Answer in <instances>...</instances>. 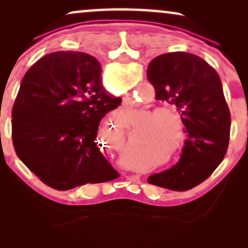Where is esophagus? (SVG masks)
Returning <instances> with one entry per match:
<instances>
[{
    "label": "esophagus",
    "instance_id": "1",
    "mask_svg": "<svg viewBox=\"0 0 248 248\" xmlns=\"http://www.w3.org/2000/svg\"><path fill=\"white\" fill-rule=\"evenodd\" d=\"M132 179H134V182H135V181H138L139 177H138V176H133V177H132Z\"/></svg>",
    "mask_w": 248,
    "mask_h": 248
}]
</instances>
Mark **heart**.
Wrapping results in <instances>:
<instances>
[{
  "instance_id": "heart-1",
  "label": "heart",
  "mask_w": 248,
  "mask_h": 248,
  "mask_svg": "<svg viewBox=\"0 0 248 248\" xmlns=\"http://www.w3.org/2000/svg\"><path fill=\"white\" fill-rule=\"evenodd\" d=\"M160 115H167V116H171V117H176V114L171 108L166 107V106H159L155 107L152 109L151 111H149V114L145 117V123H150L152 120H155V117L160 116ZM151 133L154 135H157V138H165L166 135H168L170 133L171 128L169 127L168 125V121L165 116H160L157 121L155 122L154 124L151 125L150 127Z\"/></svg>"
}]
</instances>
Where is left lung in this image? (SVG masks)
Returning <instances> with one entry per match:
<instances>
[{"label": "left lung", "mask_w": 248, "mask_h": 248, "mask_svg": "<svg viewBox=\"0 0 248 248\" xmlns=\"http://www.w3.org/2000/svg\"><path fill=\"white\" fill-rule=\"evenodd\" d=\"M147 77L155 99L177 107L187 135L181 158L171 168L148 178L152 185L187 191L204 182L225 158L230 111L216 70L198 55L172 52L149 64Z\"/></svg>", "instance_id": "left-lung-1"}]
</instances>
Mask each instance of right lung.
Here are the masks:
<instances>
[{"label": "right lung", "instance_id": "add662e5", "mask_svg": "<svg viewBox=\"0 0 248 248\" xmlns=\"http://www.w3.org/2000/svg\"><path fill=\"white\" fill-rule=\"evenodd\" d=\"M96 57L54 52L23 77L12 109V141L23 164L52 188L67 191L113 181L115 170L96 141L105 115L120 106L101 84Z\"/></svg>", "mask_w": 248, "mask_h": 248}]
</instances>
